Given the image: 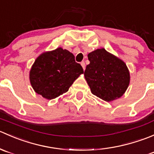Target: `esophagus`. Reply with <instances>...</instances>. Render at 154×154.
Returning <instances> with one entry per match:
<instances>
[{
  "instance_id": "1",
  "label": "esophagus",
  "mask_w": 154,
  "mask_h": 154,
  "mask_svg": "<svg viewBox=\"0 0 154 154\" xmlns=\"http://www.w3.org/2000/svg\"><path fill=\"white\" fill-rule=\"evenodd\" d=\"M80 64H81V66H82V67H83V70H85V68H86V64H85L84 62H82V63H80Z\"/></svg>"
}]
</instances>
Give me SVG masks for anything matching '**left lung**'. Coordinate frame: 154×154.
<instances>
[{
	"label": "left lung",
	"instance_id": "1",
	"mask_svg": "<svg viewBox=\"0 0 154 154\" xmlns=\"http://www.w3.org/2000/svg\"><path fill=\"white\" fill-rule=\"evenodd\" d=\"M88 59L84 76L91 93L108 102L122 97L130 79L125 63L104 48L89 53Z\"/></svg>",
	"mask_w": 154,
	"mask_h": 154
}]
</instances>
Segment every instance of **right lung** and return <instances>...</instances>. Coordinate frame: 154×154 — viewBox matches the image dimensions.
I'll use <instances>...</instances> for the list:
<instances>
[{"label": "right lung", "instance_id": "obj_1", "mask_svg": "<svg viewBox=\"0 0 154 154\" xmlns=\"http://www.w3.org/2000/svg\"><path fill=\"white\" fill-rule=\"evenodd\" d=\"M81 74L83 68L73 54L58 48L37 57L29 71V81L37 94L51 100L68 91Z\"/></svg>", "mask_w": 154, "mask_h": 154}]
</instances>
